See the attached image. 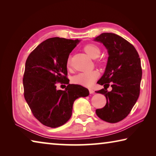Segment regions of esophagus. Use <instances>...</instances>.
<instances>
[{
	"label": "esophagus",
	"instance_id": "1",
	"mask_svg": "<svg viewBox=\"0 0 156 156\" xmlns=\"http://www.w3.org/2000/svg\"><path fill=\"white\" fill-rule=\"evenodd\" d=\"M89 93H90L91 94H93L95 93V91L92 89H89Z\"/></svg>",
	"mask_w": 156,
	"mask_h": 156
}]
</instances>
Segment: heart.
<instances>
[{
    "instance_id": "1",
    "label": "heart",
    "mask_w": 156,
    "mask_h": 156,
    "mask_svg": "<svg viewBox=\"0 0 156 156\" xmlns=\"http://www.w3.org/2000/svg\"><path fill=\"white\" fill-rule=\"evenodd\" d=\"M83 50L91 58H96L100 54V49L99 47H98L95 44H87L84 45ZM71 65V61L69 59L67 60V66L69 67ZM99 76V73L97 71H91L89 72H83L78 73L73 78L72 81L73 83L80 84V85L91 87L94 84L98 77Z\"/></svg>"
}]
</instances>
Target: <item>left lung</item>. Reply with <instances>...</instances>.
<instances>
[{
  "instance_id": "8db88e82",
  "label": "left lung",
  "mask_w": 156,
  "mask_h": 156,
  "mask_svg": "<svg viewBox=\"0 0 156 156\" xmlns=\"http://www.w3.org/2000/svg\"><path fill=\"white\" fill-rule=\"evenodd\" d=\"M95 41L100 42L108 50L109 58L103 76L98 84L104 88L96 93L104 94L107 103L96 110L105 122L115 123L127 116L138 100L142 78L140 58L133 44L113 33H103ZM109 86L112 87L107 91Z\"/></svg>"
}]
</instances>
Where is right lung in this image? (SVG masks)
<instances>
[{
  "instance_id": "obj_1",
  "label": "right lung",
  "mask_w": 156,
  "mask_h": 156,
  "mask_svg": "<svg viewBox=\"0 0 156 156\" xmlns=\"http://www.w3.org/2000/svg\"><path fill=\"white\" fill-rule=\"evenodd\" d=\"M78 43V39H47L26 60L24 97L34 117L49 127H58L67 122L72 114L73 102L89 94L84 87L69 83L67 77L69 56ZM58 83L68 84L65 90H57Z\"/></svg>"
}]
</instances>
